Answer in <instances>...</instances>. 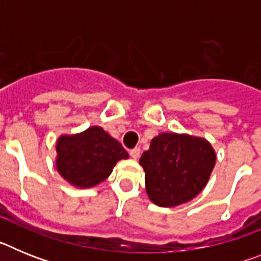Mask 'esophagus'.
Wrapping results in <instances>:
<instances>
[{
	"mask_svg": "<svg viewBox=\"0 0 261 261\" xmlns=\"http://www.w3.org/2000/svg\"><path fill=\"white\" fill-rule=\"evenodd\" d=\"M129 154H130V156H132L133 159H137L138 156H140V154H141V150H140V147H135V149H132V150L129 151Z\"/></svg>",
	"mask_w": 261,
	"mask_h": 261,
	"instance_id": "obj_1",
	"label": "esophagus"
}]
</instances>
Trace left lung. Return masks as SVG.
<instances>
[{
    "label": "left lung",
    "mask_w": 261,
    "mask_h": 261,
    "mask_svg": "<svg viewBox=\"0 0 261 261\" xmlns=\"http://www.w3.org/2000/svg\"><path fill=\"white\" fill-rule=\"evenodd\" d=\"M140 165L149 199L158 206L172 208L204 190L216 165V151L205 138L161 133L151 140Z\"/></svg>",
    "instance_id": "left-lung-1"
}]
</instances>
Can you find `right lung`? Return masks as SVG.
Listing matches in <instances>:
<instances>
[{
  "mask_svg": "<svg viewBox=\"0 0 261 261\" xmlns=\"http://www.w3.org/2000/svg\"><path fill=\"white\" fill-rule=\"evenodd\" d=\"M56 151L57 171L78 188H90L106 180L120 159L129 156L121 144L100 126L60 136Z\"/></svg>",
  "mask_w": 261,
  "mask_h": 261,
  "instance_id": "obj_1",
  "label": "right lung"
}]
</instances>
